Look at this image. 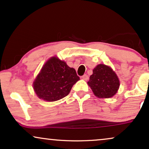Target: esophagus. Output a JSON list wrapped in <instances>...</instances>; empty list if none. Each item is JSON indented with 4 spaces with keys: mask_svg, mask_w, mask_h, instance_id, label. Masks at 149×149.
Instances as JSON below:
<instances>
[{
    "mask_svg": "<svg viewBox=\"0 0 149 149\" xmlns=\"http://www.w3.org/2000/svg\"><path fill=\"white\" fill-rule=\"evenodd\" d=\"M82 78L83 79V80H87L88 79V76L86 74H84V75H83V76H82Z\"/></svg>",
    "mask_w": 149,
    "mask_h": 149,
    "instance_id": "1",
    "label": "esophagus"
}]
</instances>
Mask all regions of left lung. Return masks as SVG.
I'll return each mask as SVG.
<instances>
[{
    "mask_svg": "<svg viewBox=\"0 0 149 149\" xmlns=\"http://www.w3.org/2000/svg\"><path fill=\"white\" fill-rule=\"evenodd\" d=\"M87 83L94 95L100 98L113 97L120 86V80L115 71L103 64H100L93 69V74Z\"/></svg>",
    "mask_w": 149,
    "mask_h": 149,
    "instance_id": "1",
    "label": "left lung"
}]
</instances>
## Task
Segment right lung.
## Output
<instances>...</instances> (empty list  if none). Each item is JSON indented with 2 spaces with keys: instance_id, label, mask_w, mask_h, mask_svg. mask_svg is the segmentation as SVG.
<instances>
[{
  "instance_id": "right-lung-1",
  "label": "right lung",
  "mask_w": 149,
  "mask_h": 149,
  "mask_svg": "<svg viewBox=\"0 0 149 149\" xmlns=\"http://www.w3.org/2000/svg\"><path fill=\"white\" fill-rule=\"evenodd\" d=\"M79 80L74 69L57 57H52L43 65L33 86L39 98L54 102L67 96Z\"/></svg>"
}]
</instances>
